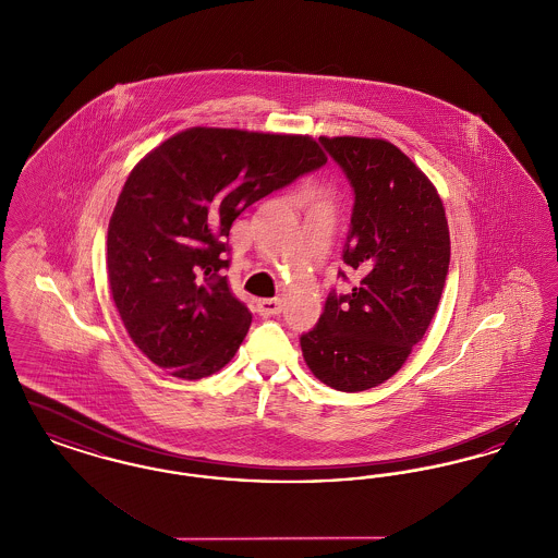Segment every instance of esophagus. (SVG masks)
Instances as JSON below:
<instances>
[{
  "label": "esophagus",
  "instance_id": "1",
  "mask_svg": "<svg viewBox=\"0 0 558 558\" xmlns=\"http://www.w3.org/2000/svg\"><path fill=\"white\" fill-rule=\"evenodd\" d=\"M259 316H278L282 312V301L280 299H262L257 303Z\"/></svg>",
  "mask_w": 558,
  "mask_h": 558
}]
</instances>
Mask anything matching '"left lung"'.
<instances>
[{"label": "left lung", "mask_w": 558, "mask_h": 558, "mask_svg": "<svg viewBox=\"0 0 558 558\" xmlns=\"http://www.w3.org/2000/svg\"><path fill=\"white\" fill-rule=\"evenodd\" d=\"M319 144L353 190L343 264L357 282L328 292L299 341L324 385L355 393L391 378L423 341L450 267V230L437 190L398 146L324 135ZM339 278L349 282L345 269Z\"/></svg>", "instance_id": "8db88e82"}]
</instances>
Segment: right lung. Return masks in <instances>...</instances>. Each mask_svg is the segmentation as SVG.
I'll use <instances>...</instances> for the list:
<instances>
[{
    "label": "right lung",
    "instance_id": "right-lung-1",
    "mask_svg": "<svg viewBox=\"0 0 558 558\" xmlns=\"http://www.w3.org/2000/svg\"><path fill=\"white\" fill-rule=\"evenodd\" d=\"M326 165L307 135L192 128L135 165L108 223V282L140 351L173 376L223 368L251 326L230 289V228Z\"/></svg>",
    "mask_w": 558,
    "mask_h": 558
}]
</instances>
